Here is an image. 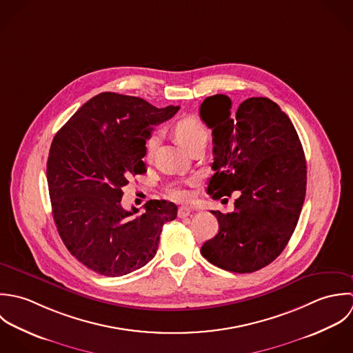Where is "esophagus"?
<instances>
[{
    "mask_svg": "<svg viewBox=\"0 0 353 353\" xmlns=\"http://www.w3.org/2000/svg\"><path fill=\"white\" fill-rule=\"evenodd\" d=\"M190 212H191V210H190L188 208H184V206H181V208H179L177 215H179L180 218H185V216H188V215H190Z\"/></svg>",
    "mask_w": 353,
    "mask_h": 353,
    "instance_id": "obj_1",
    "label": "esophagus"
}]
</instances>
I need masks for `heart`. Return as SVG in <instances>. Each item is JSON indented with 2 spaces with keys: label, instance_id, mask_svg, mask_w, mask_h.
<instances>
[{
  "label": "heart",
  "instance_id": "obj_1",
  "mask_svg": "<svg viewBox=\"0 0 353 353\" xmlns=\"http://www.w3.org/2000/svg\"><path fill=\"white\" fill-rule=\"evenodd\" d=\"M173 132L177 141H180L187 150H190L194 144L209 139V128L206 124L196 116H185L179 119L173 125ZM158 145V135L152 134L145 141V155L151 157ZM169 196L174 201H187L190 198V192L181 187H173L169 190Z\"/></svg>",
  "mask_w": 353,
  "mask_h": 353
}]
</instances>
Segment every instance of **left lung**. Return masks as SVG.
<instances>
[{"label":"left lung","instance_id":"left-lung-1","mask_svg":"<svg viewBox=\"0 0 353 353\" xmlns=\"http://www.w3.org/2000/svg\"><path fill=\"white\" fill-rule=\"evenodd\" d=\"M229 97L216 94L201 105V119L212 130L208 194L214 199L239 191L234 210L212 212L219 223L202 255L219 269L254 273L286 247L305 198L307 165L297 132L280 106L254 97L230 113Z\"/></svg>","mask_w":353,"mask_h":353}]
</instances>
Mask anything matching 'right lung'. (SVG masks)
<instances>
[{"instance_id":"obj_1","label":"right lung","mask_w":353,"mask_h":353,"mask_svg":"<svg viewBox=\"0 0 353 353\" xmlns=\"http://www.w3.org/2000/svg\"><path fill=\"white\" fill-rule=\"evenodd\" d=\"M179 109L101 92L52 141L46 174L59 234L72 255L98 274L120 277L147 265L163 223L177 216L172 202L148 201L137 215L138 209L121 206V198L130 177L145 173L143 157L152 127Z\"/></svg>"}]
</instances>
